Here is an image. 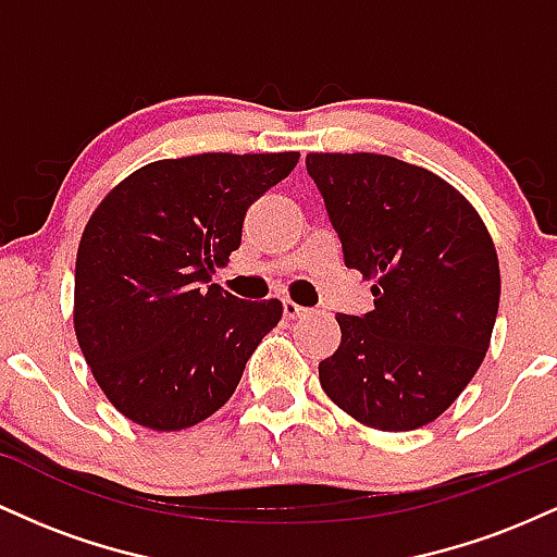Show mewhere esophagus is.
<instances>
[{"label":"esophagus","instance_id":"obj_1","mask_svg":"<svg viewBox=\"0 0 557 557\" xmlns=\"http://www.w3.org/2000/svg\"><path fill=\"white\" fill-rule=\"evenodd\" d=\"M283 309H285V317H287V319L304 317L306 311H309V309H306V306H300V304H296V300H290V298L283 300Z\"/></svg>","mask_w":557,"mask_h":557}]
</instances>
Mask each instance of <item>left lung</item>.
Instances as JSON below:
<instances>
[{
    "instance_id": "left-lung-1",
    "label": "left lung",
    "mask_w": 557,
    "mask_h": 557,
    "mask_svg": "<svg viewBox=\"0 0 557 557\" xmlns=\"http://www.w3.org/2000/svg\"><path fill=\"white\" fill-rule=\"evenodd\" d=\"M343 243L374 280V311L337 314L319 363L335 406L363 426L408 432L453 406L482 367L500 304V264L482 216L434 172L385 154H306Z\"/></svg>"
}]
</instances>
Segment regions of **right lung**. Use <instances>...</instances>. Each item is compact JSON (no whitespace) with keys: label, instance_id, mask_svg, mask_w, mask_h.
<instances>
[{"label":"right lung","instance_id":"add662e5","mask_svg":"<svg viewBox=\"0 0 557 557\" xmlns=\"http://www.w3.org/2000/svg\"><path fill=\"white\" fill-rule=\"evenodd\" d=\"M298 151L159 159L88 216L75 259L73 327L107 400L154 432L209 419L238 387L283 304L209 285L240 246L248 207Z\"/></svg>","mask_w":557,"mask_h":557}]
</instances>
